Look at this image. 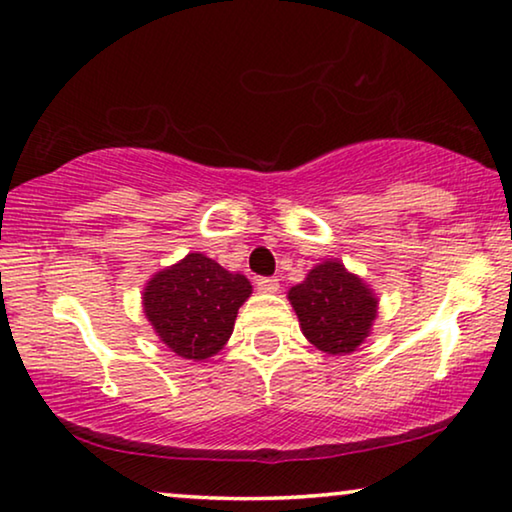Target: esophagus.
I'll return each mask as SVG.
<instances>
[{"mask_svg": "<svg viewBox=\"0 0 512 512\" xmlns=\"http://www.w3.org/2000/svg\"><path fill=\"white\" fill-rule=\"evenodd\" d=\"M255 287H257V292H262V294H276L280 282H278V278H257Z\"/></svg>", "mask_w": 512, "mask_h": 512, "instance_id": "esophagus-1", "label": "esophagus"}]
</instances>
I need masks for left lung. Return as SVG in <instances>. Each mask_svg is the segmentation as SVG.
<instances>
[{
  "label": "left lung",
  "mask_w": 512,
  "mask_h": 512,
  "mask_svg": "<svg viewBox=\"0 0 512 512\" xmlns=\"http://www.w3.org/2000/svg\"><path fill=\"white\" fill-rule=\"evenodd\" d=\"M287 299L305 338L333 356L352 354L377 319L375 292L338 259H326L310 269L301 285L289 289Z\"/></svg>",
  "instance_id": "8db88e82"
}]
</instances>
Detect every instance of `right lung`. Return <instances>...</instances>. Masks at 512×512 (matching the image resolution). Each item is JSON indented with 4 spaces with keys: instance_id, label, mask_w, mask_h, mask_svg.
Segmentation results:
<instances>
[{
    "instance_id": "1",
    "label": "right lung",
    "mask_w": 512,
    "mask_h": 512,
    "mask_svg": "<svg viewBox=\"0 0 512 512\" xmlns=\"http://www.w3.org/2000/svg\"><path fill=\"white\" fill-rule=\"evenodd\" d=\"M250 294L246 276L202 253H188L147 282L142 305L163 345L188 361H204L230 340L236 312Z\"/></svg>"
}]
</instances>
